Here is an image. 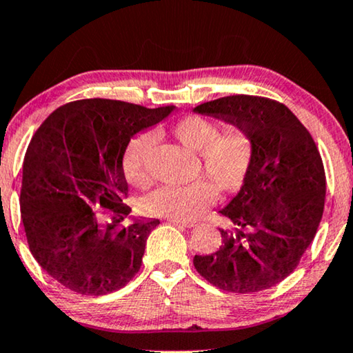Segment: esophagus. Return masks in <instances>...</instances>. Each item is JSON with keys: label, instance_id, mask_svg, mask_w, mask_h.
<instances>
[{"label": "esophagus", "instance_id": "esophagus-1", "mask_svg": "<svg viewBox=\"0 0 353 353\" xmlns=\"http://www.w3.org/2000/svg\"><path fill=\"white\" fill-rule=\"evenodd\" d=\"M169 222L172 224H180L183 227H194L195 221H186V219H178V218H169Z\"/></svg>", "mask_w": 353, "mask_h": 353}]
</instances>
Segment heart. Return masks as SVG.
Segmentation results:
<instances>
[{
    "label": "heart",
    "instance_id": "b5f03b06",
    "mask_svg": "<svg viewBox=\"0 0 353 353\" xmlns=\"http://www.w3.org/2000/svg\"><path fill=\"white\" fill-rule=\"evenodd\" d=\"M178 142L194 153H199L205 178L188 184H165L143 200L148 213L191 219L197 216L216 192L229 195L240 191L249 175L254 158L251 135L240 128L221 132L218 123L203 117H186L172 129ZM154 143V134L145 132L129 143L123 159V169L129 183L145 186L150 180L148 156Z\"/></svg>",
    "mask_w": 353,
    "mask_h": 353
}]
</instances>
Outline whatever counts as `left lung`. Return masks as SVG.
Here are the masks:
<instances>
[{
	"label": "left lung",
	"instance_id": "8db88e82",
	"mask_svg": "<svg viewBox=\"0 0 353 353\" xmlns=\"http://www.w3.org/2000/svg\"><path fill=\"white\" fill-rule=\"evenodd\" d=\"M251 135L254 158L240 191L219 210L229 224L221 246L195 256L194 267L218 289L252 294L285 279L316 236L325 205L321 153L284 104L235 94L192 110Z\"/></svg>",
	"mask_w": 353,
	"mask_h": 353
}]
</instances>
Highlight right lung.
<instances>
[{"instance_id": "obj_1", "label": "right lung", "mask_w": 353, "mask_h": 353, "mask_svg": "<svg viewBox=\"0 0 353 353\" xmlns=\"http://www.w3.org/2000/svg\"><path fill=\"white\" fill-rule=\"evenodd\" d=\"M175 105L146 108L112 99L61 105L26 150L20 207L30 251L68 289L99 296L120 290L142 265L159 219L130 216L123 158L131 139Z\"/></svg>"}]
</instances>
